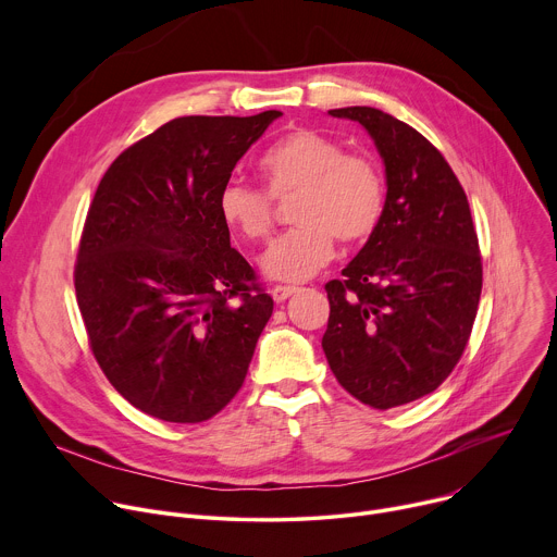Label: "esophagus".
<instances>
[{"mask_svg": "<svg viewBox=\"0 0 557 557\" xmlns=\"http://www.w3.org/2000/svg\"><path fill=\"white\" fill-rule=\"evenodd\" d=\"M293 293H297L295 286H282V284H277V286L271 288V295H273L275 301H284V299H288Z\"/></svg>", "mask_w": 557, "mask_h": 557, "instance_id": "esophagus-1", "label": "esophagus"}]
</instances>
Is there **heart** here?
Segmentation results:
<instances>
[{"label": "heart", "instance_id": "heart-1", "mask_svg": "<svg viewBox=\"0 0 557 557\" xmlns=\"http://www.w3.org/2000/svg\"><path fill=\"white\" fill-rule=\"evenodd\" d=\"M260 176L272 198L297 191L290 220L258 258L269 280L304 282L335 256V240L346 247L366 243L385 209V178L370 156L314 129H295L273 143L260 158ZM218 209L228 228L247 240H262L273 226V202L245 183H226Z\"/></svg>", "mask_w": 557, "mask_h": 557}]
</instances>
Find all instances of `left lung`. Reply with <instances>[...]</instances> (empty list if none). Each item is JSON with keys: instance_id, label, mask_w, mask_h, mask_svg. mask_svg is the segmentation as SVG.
<instances>
[{"instance_id": "left-lung-1", "label": "left lung", "mask_w": 557, "mask_h": 557, "mask_svg": "<svg viewBox=\"0 0 557 557\" xmlns=\"http://www.w3.org/2000/svg\"><path fill=\"white\" fill-rule=\"evenodd\" d=\"M329 114L370 134L387 194L344 280L326 284L322 348L344 389L389 410L434 392L458 363L483 288L479 237L456 174L423 134L376 108Z\"/></svg>"}]
</instances>
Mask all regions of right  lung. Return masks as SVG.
I'll return each instance as SVG.
<instances>
[{
  "mask_svg": "<svg viewBox=\"0 0 557 557\" xmlns=\"http://www.w3.org/2000/svg\"><path fill=\"white\" fill-rule=\"evenodd\" d=\"M181 116L101 178L74 267L92 352L140 412L200 423L243 387L273 297L231 249L218 196L280 119Z\"/></svg>",
  "mask_w": 557,
  "mask_h": 557,
  "instance_id": "1",
  "label": "right lung"
}]
</instances>
